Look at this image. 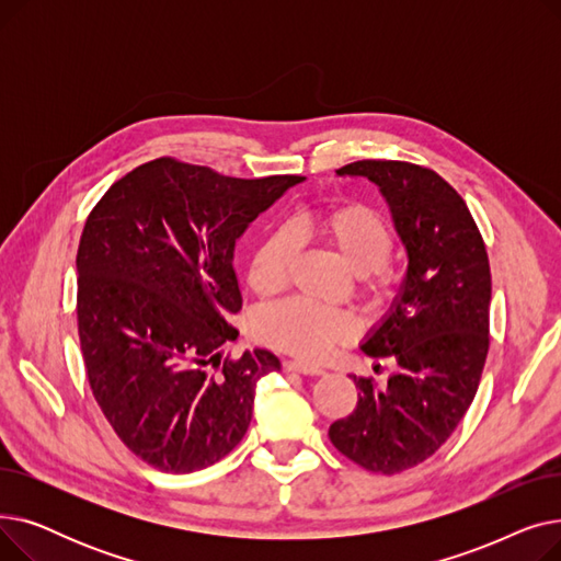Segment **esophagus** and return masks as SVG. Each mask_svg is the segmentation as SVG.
Wrapping results in <instances>:
<instances>
[{
  "mask_svg": "<svg viewBox=\"0 0 561 561\" xmlns=\"http://www.w3.org/2000/svg\"><path fill=\"white\" fill-rule=\"evenodd\" d=\"M284 368L293 370V373H302V375H322V373H325L320 366L309 364V362H286Z\"/></svg>",
  "mask_w": 561,
  "mask_h": 561,
  "instance_id": "obj_1",
  "label": "esophagus"
}]
</instances>
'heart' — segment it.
<instances>
[{"label":"heart","instance_id":"obj_1","mask_svg":"<svg viewBox=\"0 0 561 561\" xmlns=\"http://www.w3.org/2000/svg\"><path fill=\"white\" fill-rule=\"evenodd\" d=\"M300 239L325 241L334 248L347 268L357 275L359 290L373 300L387 298L393 286V273L387 259L393 252L396 236L387 218L366 204H336L318 216L293 222V231L275 229L256 245L250 259L248 282L256 296H275L290 275ZM256 336L288 355L320 359L336 345L357 334V318L345 309L320 307L302 298H290L265 307L254 322Z\"/></svg>","mask_w":561,"mask_h":561}]
</instances>
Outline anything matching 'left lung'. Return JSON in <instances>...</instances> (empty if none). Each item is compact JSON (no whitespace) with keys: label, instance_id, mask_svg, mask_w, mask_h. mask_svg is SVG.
I'll use <instances>...</instances> for the list:
<instances>
[{"label":"left lung","instance_id":"8db88e82","mask_svg":"<svg viewBox=\"0 0 561 561\" xmlns=\"http://www.w3.org/2000/svg\"><path fill=\"white\" fill-rule=\"evenodd\" d=\"M336 172L379 186L409 265L391 311L362 345L396 370L387 385L355 377L357 407L330 425V440L362 468L396 476L444 446L478 393L489 352V256L466 202L434 170L366 159Z\"/></svg>","mask_w":561,"mask_h":561}]
</instances>
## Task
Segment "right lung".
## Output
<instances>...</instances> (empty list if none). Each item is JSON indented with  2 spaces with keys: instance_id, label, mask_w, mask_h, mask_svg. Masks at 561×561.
<instances>
[{
  "instance_id": "1",
  "label": "right lung",
  "mask_w": 561,
  "mask_h": 561,
  "mask_svg": "<svg viewBox=\"0 0 561 561\" xmlns=\"http://www.w3.org/2000/svg\"><path fill=\"white\" fill-rule=\"evenodd\" d=\"M305 182L239 180L161 157L117 180L77 250V328L88 385L123 444L163 473L229 455L252 421L256 381L279 370L268 350L222 357L243 307L233 245Z\"/></svg>"
}]
</instances>
